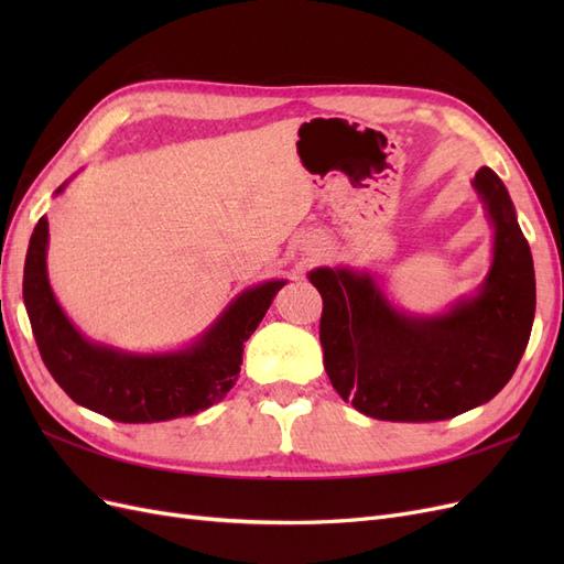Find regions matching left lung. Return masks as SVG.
Listing matches in <instances>:
<instances>
[{"label":"left lung","mask_w":564,"mask_h":564,"mask_svg":"<svg viewBox=\"0 0 564 564\" xmlns=\"http://www.w3.org/2000/svg\"><path fill=\"white\" fill-rule=\"evenodd\" d=\"M470 185L491 228V263L475 292L442 313L400 308L367 268L308 272L324 301V369L338 395L365 416L454 419L489 402L520 365L536 311L532 251L503 181L482 166Z\"/></svg>","instance_id":"8db88e82"}]
</instances>
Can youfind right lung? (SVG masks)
<instances>
[{
  "label": "right lung",
  "mask_w": 564,
  "mask_h": 564,
  "mask_svg": "<svg viewBox=\"0 0 564 564\" xmlns=\"http://www.w3.org/2000/svg\"><path fill=\"white\" fill-rule=\"evenodd\" d=\"M58 185L61 195L67 183ZM48 220L32 230L23 270V301L42 360L77 404L119 423L193 416L220 402L240 377L242 352L286 280L242 289L207 329L174 350L135 352L84 336L51 289Z\"/></svg>",
  "instance_id": "add662e5"
}]
</instances>
